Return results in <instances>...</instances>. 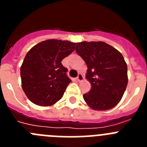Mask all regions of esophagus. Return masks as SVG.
<instances>
[{"instance_id":"1","label":"esophagus","mask_w":147,"mask_h":147,"mask_svg":"<svg viewBox=\"0 0 147 147\" xmlns=\"http://www.w3.org/2000/svg\"><path fill=\"white\" fill-rule=\"evenodd\" d=\"M83 80H84V76H82V74H79L77 76V77H76V80H77L78 82H81V81H82Z\"/></svg>"}]
</instances>
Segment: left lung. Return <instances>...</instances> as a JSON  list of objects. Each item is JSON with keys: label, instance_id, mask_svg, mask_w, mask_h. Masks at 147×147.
Instances as JSON below:
<instances>
[{"label": "left lung", "instance_id": "obj_1", "mask_svg": "<svg viewBox=\"0 0 147 147\" xmlns=\"http://www.w3.org/2000/svg\"><path fill=\"white\" fill-rule=\"evenodd\" d=\"M76 52L87 64L86 79L91 84L90 90L83 95L85 102L95 110L115 107L121 99L128 82L124 57L104 42H77Z\"/></svg>", "mask_w": 147, "mask_h": 147}]
</instances>
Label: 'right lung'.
I'll return each mask as SVG.
<instances>
[{
	"mask_svg": "<svg viewBox=\"0 0 147 147\" xmlns=\"http://www.w3.org/2000/svg\"><path fill=\"white\" fill-rule=\"evenodd\" d=\"M70 41L48 40L30 49L20 67L22 88L28 99L40 106H51L63 96L71 80L62 60L75 50Z\"/></svg>",
	"mask_w": 147,
	"mask_h": 147,
	"instance_id": "right-lung-1",
	"label": "right lung"
}]
</instances>
